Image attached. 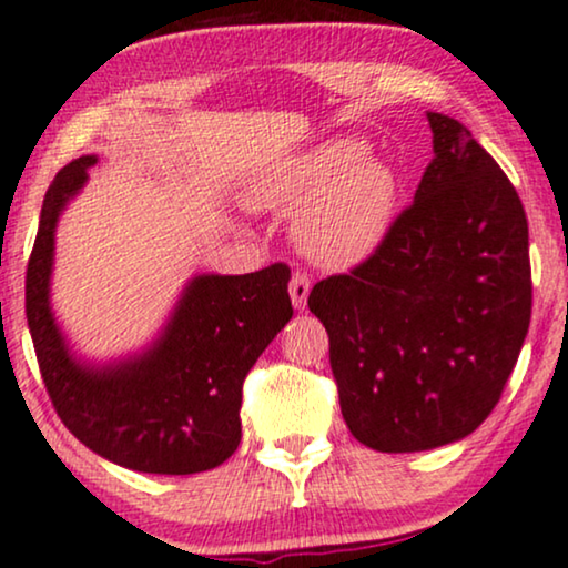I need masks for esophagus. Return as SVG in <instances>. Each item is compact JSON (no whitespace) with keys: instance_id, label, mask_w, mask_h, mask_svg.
<instances>
[{"instance_id":"esophagus-1","label":"esophagus","mask_w":568,"mask_h":568,"mask_svg":"<svg viewBox=\"0 0 568 568\" xmlns=\"http://www.w3.org/2000/svg\"><path fill=\"white\" fill-rule=\"evenodd\" d=\"M307 295H311V278H307L305 273H295V276H292V282H290L292 305H295L297 311H305Z\"/></svg>"}]
</instances>
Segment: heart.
I'll return each instance as SVG.
<instances>
[{"label": "heart", "mask_w": 568, "mask_h": 568, "mask_svg": "<svg viewBox=\"0 0 568 568\" xmlns=\"http://www.w3.org/2000/svg\"><path fill=\"white\" fill-rule=\"evenodd\" d=\"M400 197L389 163L355 136L326 139L273 160L247 186V205L290 213L297 250L324 268H353L387 242Z\"/></svg>", "instance_id": "obj_1"}]
</instances>
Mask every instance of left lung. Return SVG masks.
Returning <instances> with one entry per match:
<instances>
[{"instance_id": "left-lung-1", "label": "left lung", "mask_w": 568, "mask_h": 568, "mask_svg": "<svg viewBox=\"0 0 568 568\" xmlns=\"http://www.w3.org/2000/svg\"><path fill=\"white\" fill-rule=\"evenodd\" d=\"M434 158L374 257L313 286L353 437L379 453L458 443L493 413L531 318L529 229L464 123L426 113Z\"/></svg>"}]
</instances>
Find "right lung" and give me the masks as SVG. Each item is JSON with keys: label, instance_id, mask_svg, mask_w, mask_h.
I'll list each match as a JSON object with an SVG mask.
<instances>
[{"label": "right lung", "instance_id": "right-lung-1", "mask_svg": "<svg viewBox=\"0 0 568 568\" xmlns=\"http://www.w3.org/2000/svg\"><path fill=\"white\" fill-rule=\"evenodd\" d=\"M97 155L62 168L47 189L26 273V318L54 410L89 450L144 474H200L242 439V382L292 318L290 268L186 282L150 345L113 361L73 353L52 311L54 234Z\"/></svg>", "mask_w": 568, "mask_h": 568}]
</instances>
